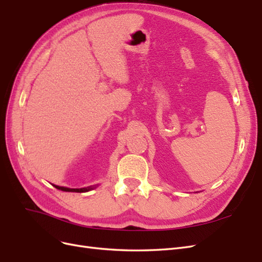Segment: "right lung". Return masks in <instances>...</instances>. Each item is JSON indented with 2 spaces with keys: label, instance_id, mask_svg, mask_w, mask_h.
Here are the masks:
<instances>
[{
  "label": "right lung",
  "instance_id": "1",
  "mask_svg": "<svg viewBox=\"0 0 262 262\" xmlns=\"http://www.w3.org/2000/svg\"><path fill=\"white\" fill-rule=\"evenodd\" d=\"M53 186L59 190H62V191H68V192H86V191H89V190L92 189L91 187L80 188V189H72V188H66V187H60V186H55V185H53Z\"/></svg>",
  "mask_w": 262,
  "mask_h": 262
}]
</instances>
